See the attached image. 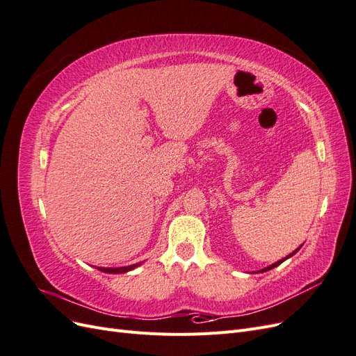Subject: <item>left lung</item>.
I'll return each mask as SVG.
<instances>
[{
	"label": "left lung",
	"mask_w": 356,
	"mask_h": 356,
	"mask_svg": "<svg viewBox=\"0 0 356 356\" xmlns=\"http://www.w3.org/2000/svg\"><path fill=\"white\" fill-rule=\"evenodd\" d=\"M300 248H301V246H300ZM300 248H297V250H296V251H293V254H289V255H286V257H285V258H282V260H279V261H276V263H273V264H272V266H268V267H266V268H263V270H260V272H267V270H270V268H275V267H276V266H279V264H281V263H284V261H285V260H288V258H289V257H293V255H294V254H296V252H297V251H298V250H300Z\"/></svg>",
	"instance_id": "1"
}]
</instances>
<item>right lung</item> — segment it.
I'll list each match as a JSON object with an SVG mask.
<instances>
[{
  "instance_id": "add662e5",
  "label": "right lung",
  "mask_w": 356,
  "mask_h": 356,
  "mask_svg": "<svg viewBox=\"0 0 356 356\" xmlns=\"http://www.w3.org/2000/svg\"><path fill=\"white\" fill-rule=\"evenodd\" d=\"M139 264H141V263L126 266V267H114V268L113 267H96V268H98V270H101V272H104V273H126L129 270H132V268L138 267Z\"/></svg>"
}]
</instances>
